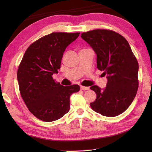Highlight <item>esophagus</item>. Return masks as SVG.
Wrapping results in <instances>:
<instances>
[{
  "label": "esophagus",
  "mask_w": 152,
  "mask_h": 152,
  "mask_svg": "<svg viewBox=\"0 0 152 152\" xmlns=\"http://www.w3.org/2000/svg\"><path fill=\"white\" fill-rule=\"evenodd\" d=\"M80 89L81 90H83V91H86V90H89V87L80 86Z\"/></svg>",
  "instance_id": "1"
}]
</instances>
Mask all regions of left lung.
Segmentation results:
<instances>
[{
	"label": "left lung",
	"instance_id": "8db88e82",
	"mask_svg": "<svg viewBox=\"0 0 152 152\" xmlns=\"http://www.w3.org/2000/svg\"><path fill=\"white\" fill-rule=\"evenodd\" d=\"M81 37L96 54L97 68L107 78L105 88L91 87L96 99L90 105L103 116H117L127 109L137 94V59L125 38L113 31L95 29L82 33Z\"/></svg>",
	"mask_w": 152,
	"mask_h": 152
}]
</instances>
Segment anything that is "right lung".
<instances>
[{"instance_id":"right-lung-1","label":"right lung","mask_w":152,"mask_h":152,"mask_svg":"<svg viewBox=\"0 0 152 152\" xmlns=\"http://www.w3.org/2000/svg\"><path fill=\"white\" fill-rule=\"evenodd\" d=\"M80 33H52L27 49L17 71L22 99L32 114L43 121L62 117L70 110V96L79 91L77 84L64 86L52 78L60 69L66 48Z\"/></svg>"}]
</instances>
